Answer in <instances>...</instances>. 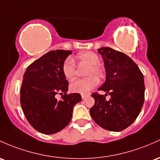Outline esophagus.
Instances as JSON below:
<instances>
[{"mask_svg": "<svg viewBox=\"0 0 160 160\" xmlns=\"http://www.w3.org/2000/svg\"><path fill=\"white\" fill-rule=\"evenodd\" d=\"M89 96V94H82L81 95V97H82V99H85L86 97H87V96Z\"/></svg>", "mask_w": 160, "mask_h": 160, "instance_id": "1", "label": "esophagus"}]
</instances>
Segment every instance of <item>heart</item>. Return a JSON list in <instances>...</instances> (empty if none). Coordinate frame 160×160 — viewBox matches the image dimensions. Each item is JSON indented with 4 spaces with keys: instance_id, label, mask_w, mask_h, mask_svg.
<instances>
[{
    "instance_id": "obj_1",
    "label": "heart",
    "mask_w": 160,
    "mask_h": 160,
    "mask_svg": "<svg viewBox=\"0 0 160 160\" xmlns=\"http://www.w3.org/2000/svg\"><path fill=\"white\" fill-rule=\"evenodd\" d=\"M75 59L80 63H83L88 65V68L85 73L87 77L79 79L73 82L70 85L71 92L75 93L85 94L93 89L98 83V80L104 77V70L99 64V58L96 53L92 52H86L78 54ZM63 74L67 80H73L76 76V66L74 62L71 58H67L62 65Z\"/></svg>"
}]
</instances>
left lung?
Returning <instances> with one entry per match:
<instances>
[{"label": "left lung", "instance_id": "obj_1", "mask_svg": "<svg viewBox=\"0 0 160 160\" xmlns=\"http://www.w3.org/2000/svg\"><path fill=\"white\" fill-rule=\"evenodd\" d=\"M104 61L105 83L99 89L107 94L93 92L95 104L89 109L94 122L110 131L127 128L139 115L144 102V80L138 66L127 54L108 47L98 49Z\"/></svg>", "mask_w": 160, "mask_h": 160}]
</instances>
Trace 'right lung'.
I'll list each match as a JSON object with an SVG mask.
<instances>
[{
  "label": "right lung",
  "instance_id": "1",
  "mask_svg": "<svg viewBox=\"0 0 160 160\" xmlns=\"http://www.w3.org/2000/svg\"><path fill=\"white\" fill-rule=\"evenodd\" d=\"M71 51L53 50L28 66L20 89V104L32 127L45 134L64 129L71 120L73 106L82 100L79 93L68 94V81L62 65ZM57 94L64 95L61 99Z\"/></svg>",
  "mask_w": 160,
  "mask_h": 160
}]
</instances>
